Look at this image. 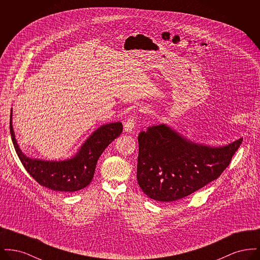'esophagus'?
<instances>
[{
	"instance_id": "1",
	"label": "esophagus",
	"mask_w": 260,
	"mask_h": 260,
	"mask_svg": "<svg viewBox=\"0 0 260 260\" xmlns=\"http://www.w3.org/2000/svg\"><path fill=\"white\" fill-rule=\"evenodd\" d=\"M136 126V117L134 115L129 116L124 123V131L126 133H132Z\"/></svg>"
}]
</instances>
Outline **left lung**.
Returning <instances> with one entry per match:
<instances>
[{
	"label": "left lung",
	"instance_id": "8db88e82",
	"mask_svg": "<svg viewBox=\"0 0 260 260\" xmlns=\"http://www.w3.org/2000/svg\"><path fill=\"white\" fill-rule=\"evenodd\" d=\"M242 141L212 148L187 140L166 124L150 126L138 136L137 182L156 201L184 198L218 178Z\"/></svg>",
	"mask_w": 260,
	"mask_h": 260
}]
</instances>
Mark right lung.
<instances>
[{"label": "right lung", "mask_w": 260, "mask_h": 260, "mask_svg": "<svg viewBox=\"0 0 260 260\" xmlns=\"http://www.w3.org/2000/svg\"><path fill=\"white\" fill-rule=\"evenodd\" d=\"M10 131L13 146L25 170L40 185L53 191L75 192L87 187L94 174L96 162L105 148L123 132L120 122L104 124L87 138L77 156L68 161H45L27 158L16 142L12 112Z\"/></svg>", "instance_id": "add662e5"}]
</instances>
